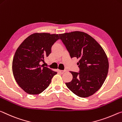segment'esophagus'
<instances>
[{
	"instance_id": "esophagus-1",
	"label": "esophagus",
	"mask_w": 122,
	"mask_h": 122,
	"mask_svg": "<svg viewBox=\"0 0 122 122\" xmlns=\"http://www.w3.org/2000/svg\"><path fill=\"white\" fill-rule=\"evenodd\" d=\"M59 72H60V73H61V74H63L65 72V71H62V70H59Z\"/></svg>"
}]
</instances>
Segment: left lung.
Masks as SVG:
<instances>
[{
  "label": "left lung",
  "instance_id": "1",
  "mask_svg": "<svg viewBox=\"0 0 122 122\" xmlns=\"http://www.w3.org/2000/svg\"><path fill=\"white\" fill-rule=\"evenodd\" d=\"M71 58L79 59V72L71 71L72 80L65 83L80 97L92 95L101 88L108 73L109 61L101 46L88 34L74 31L59 35Z\"/></svg>",
  "mask_w": 122,
  "mask_h": 122
}]
</instances>
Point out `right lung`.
I'll return each mask as SVG.
<instances>
[{
  "mask_svg": "<svg viewBox=\"0 0 122 122\" xmlns=\"http://www.w3.org/2000/svg\"><path fill=\"white\" fill-rule=\"evenodd\" d=\"M58 35L35 33L29 36L17 49L12 61L16 82L26 92L37 95L49 86L57 72L41 65L51 52Z\"/></svg>",
  "mask_w": 122,
  "mask_h": 122,
  "instance_id": "right-lung-1",
  "label": "right lung"
}]
</instances>
